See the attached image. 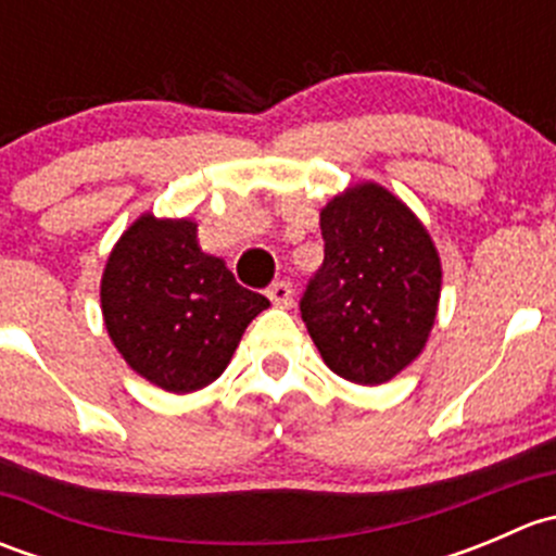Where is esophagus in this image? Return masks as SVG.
Listing matches in <instances>:
<instances>
[{
	"instance_id": "1",
	"label": "esophagus",
	"mask_w": 556,
	"mask_h": 556,
	"mask_svg": "<svg viewBox=\"0 0 556 556\" xmlns=\"http://www.w3.org/2000/svg\"><path fill=\"white\" fill-rule=\"evenodd\" d=\"M266 295L271 299L274 306H279V309H290V306H293V285L290 282H274L271 288L266 290Z\"/></svg>"
}]
</instances>
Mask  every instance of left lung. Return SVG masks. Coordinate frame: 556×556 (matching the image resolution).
Returning a JSON list of instances; mask_svg holds the SVG:
<instances>
[{
	"label": "left lung",
	"instance_id": "8db88e82",
	"mask_svg": "<svg viewBox=\"0 0 556 556\" xmlns=\"http://www.w3.org/2000/svg\"><path fill=\"white\" fill-rule=\"evenodd\" d=\"M325 261L301 317L325 366L355 384H384L422 352L441 299V257L397 195L361 182L319 212Z\"/></svg>",
	"mask_w": 556,
	"mask_h": 556
}]
</instances>
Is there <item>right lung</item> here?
<instances>
[{
    "label": "right lung",
    "mask_w": 556,
    "mask_h": 556,
    "mask_svg": "<svg viewBox=\"0 0 556 556\" xmlns=\"http://www.w3.org/2000/svg\"><path fill=\"white\" fill-rule=\"evenodd\" d=\"M268 299L242 288L226 263L201 252L195 223L142 215L112 247L102 314L123 361L166 392L212 384Z\"/></svg>",
    "instance_id": "obj_1"
}]
</instances>
